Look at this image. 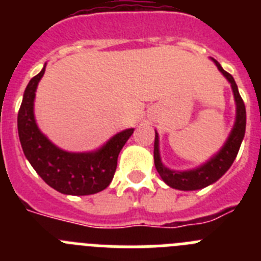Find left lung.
Wrapping results in <instances>:
<instances>
[{
	"label": "left lung",
	"instance_id": "8db88e82",
	"mask_svg": "<svg viewBox=\"0 0 261 261\" xmlns=\"http://www.w3.org/2000/svg\"><path fill=\"white\" fill-rule=\"evenodd\" d=\"M217 65L218 70L226 77L231 85L232 93H234L235 105H237V116H235V124L232 126V130L230 133L227 141L222 146L216 155L212 156L208 162L201 165L200 167L188 170V171H175L166 167L161 161L159 155V137L155 132V140H154V165H155L156 171L161 175L167 186L171 188L180 191H196L201 190L205 187L211 186L214 181H217L225 174L232 165L234 159L237 158V154L239 151L242 141H243L244 132H246V107L242 99L241 94L238 91V86L235 84L234 78L227 71L223 70L220 62L212 59Z\"/></svg>",
	"mask_w": 261,
	"mask_h": 261
}]
</instances>
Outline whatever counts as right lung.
Returning <instances> with one entry per match:
<instances>
[{"mask_svg":"<svg viewBox=\"0 0 261 261\" xmlns=\"http://www.w3.org/2000/svg\"><path fill=\"white\" fill-rule=\"evenodd\" d=\"M45 71L31 78L18 112V135L23 153L39 176L53 190L64 195L86 196L106 190L112 181L117 156L135 129L117 133L100 149L91 153L61 150L38 128L34 116V100L39 81Z\"/></svg>","mask_w":261,"mask_h":261,"instance_id":"add662e5","label":"right lung"}]
</instances>
